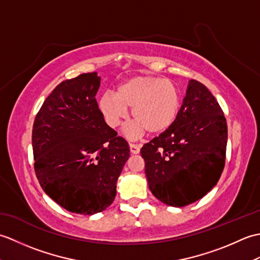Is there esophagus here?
<instances>
[{
	"mask_svg": "<svg viewBox=\"0 0 260 260\" xmlns=\"http://www.w3.org/2000/svg\"><path fill=\"white\" fill-rule=\"evenodd\" d=\"M129 150L132 154H139L140 153V146L135 144H129Z\"/></svg>",
	"mask_w": 260,
	"mask_h": 260,
	"instance_id": "obj_1",
	"label": "esophagus"
}]
</instances>
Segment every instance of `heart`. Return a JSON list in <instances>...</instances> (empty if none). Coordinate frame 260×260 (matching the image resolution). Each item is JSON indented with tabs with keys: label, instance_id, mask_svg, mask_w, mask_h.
<instances>
[{
	"label": "heart",
	"instance_id": "heart-1",
	"mask_svg": "<svg viewBox=\"0 0 260 260\" xmlns=\"http://www.w3.org/2000/svg\"><path fill=\"white\" fill-rule=\"evenodd\" d=\"M98 106L107 124L116 128L132 108L135 120L126 128L131 139L147 132L161 134L172 126L180 114L182 92L175 82L154 76H135L117 87L116 93L105 92Z\"/></svg>",
	"mask_w": 260,
	"mask_h": 260
}]
</instances>
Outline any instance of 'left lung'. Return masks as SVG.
I'll use <instances>...</instances> for the list:
<instances>
[{"mask_svg":"<svg viewBox=\"0 0 260 260\" xmlns=\"http://www.w3.org/2000/svg\"><path fill=\"white\" fill-rule=\"evenodd\" d=\"M227 140V121L217 99L191 79L175 123L141 148L153 196L178 208L200 200L221 176Z\"/></svg>","mask_w":260,"mask_h":260,"instance_id":"obj_1","label":"left lung"}]
</instances>
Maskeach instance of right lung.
<instances>
[{
  "label": "right lung",
  "instance_id": "obj_1",
  "mask_svg": "<svg viewBox=\"0 0 260 260\" xmlns=\"http://www.w3.org/2000/svg\"><path fill=\"white\" fill-rule=\"evenodd\" d=\"M97 73L64 80L47 97L32 129L41 187L70 212L95 214L113 203L129 146L98 108Z\"/></svg>",
  "mask_w": 260,
  "mask_h": 260
}]
</instances>
